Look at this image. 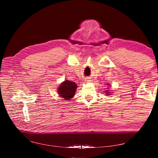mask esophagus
Returning <instances> with one entry per match:
<instances>
[{"label": "esophagus", "instance_id": "esophagus-1", "mask_svg": "<svg viewBox=\"0 0 158 158\" xmlns=\"http://www.w3.org/2000/svg\"><path fill=\"white\" fill-rule=\"evenodd\" d=\"M85 81H86L87 82H91V80H89V78H87V79H85Z\"/></svg>", "mask_w": 158, "mask_h": 158}]
</instances>
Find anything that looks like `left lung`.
Segmentation results:
<instances>
[{
  "label": "left lung",
  "instance_id": "8db88e82",
  "mask_svg": "<svg viewBox=\"0 0 158 158\" xmlns=\"http://www.w3.org/2000/svg\"><path fill=\"white\" fill-rule=\"evenodd\" d=\"M107 85H109L110 84H107ZM105 93H106V95H111V92H110V91H109V89H106V90H105Z\"/></svg>",
  "mask_w": 158,
  "mask_h": 158
}]
</instances>
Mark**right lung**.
<instances>
[{
	"label": "right lung",
	"mask_w": 158,
	"mask_h": 158,
	"mask_svg": "<svg viewBox=\"0 0 158 158\" xmlns=\"http://www.w3.org/2000/svg\"><path fill=\"white\" fill-rule=\"evenodd\" d=\"M78 85L75 82L66 80L62 82L57 89V92L60 98H63L65 101H68L74 97Z\"/></svg>",
	"instance_id": "obj_1"
}]
</instances>
